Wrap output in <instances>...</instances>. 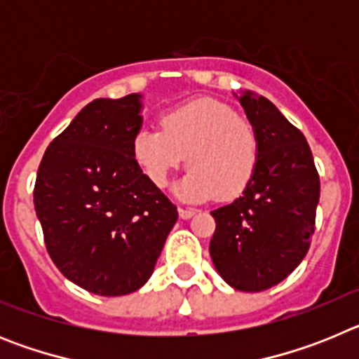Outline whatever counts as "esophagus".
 <instances>
[{
    "instance_id": "34e87169",
    "label": "esophagus",
    "mask_w": 359,
    "mask_h": 359,
    "mask_svg": "<svg viewBox=\"0 0 359 359\" xmlns=\"http://www.w3.org/2000/svg\"><path fill=\"white\" fill-rule=\"evenodd\" d=\"M177 212H180V217H182V219H190L192 215L196 214L194 208H182V207H180V208H177Z\"/></svg>"
}]
</instances>
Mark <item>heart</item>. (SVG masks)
<instances>
[{
  "label": "heart",
  "instance_id": "1",
  "mask_svg": "<svg viewBox=\"0 0 359 359\" xmlns=\"http://www.w3.org/2000/svg\"><path fill=\"white\" fill-rule=\"evenodd\" d=\"M161 129L144 128L133 138V158L154 187L174 170L190 169L176 194L187 201L233 199L250 185L259 163V135L248 118L215 98H196L161 116Z\"/></svg>",
  "mask_w": 359,
  "mask_h": 359
}]
</instances>
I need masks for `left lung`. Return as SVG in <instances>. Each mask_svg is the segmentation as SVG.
Segmentation results:
<instances>
[{
  "label": "left lung",
  "mask_w": 359,
  "mask_h": 359,
  "mask_svg": "<svg viewBox=\"0 0 359 359\" xmlns=\"http://www.w3.org/2000/svg\"><path fill=\"white\" fill-rule=\"evenodd\" d=\"M236 97L259 135V163L243 196L210 212V257L226 284L257 293L277 286L306 257L320 177L306 136L268 98Z\"/></svg>",
  "instance_id": "obj_1"
}]
</instances>
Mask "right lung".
<instances>
[{
  "mask_svg": "<svg viewBox=\"0 0 359 359\" xmlns=\"http://www.w3.org/2000/svg\"><path fill=\"white\" fill-rule=\"evenodd\" d=\"M142 95L95 98L53 138L34 205L53 264L82 290L120 297L154 271L177 210L133 158Z\"/></svg>",
  "mask_w": 359,
  "mask_h": 359,
  "instance_id": "right-lung-1",
  "label": "right lung"
}]
</instances>
